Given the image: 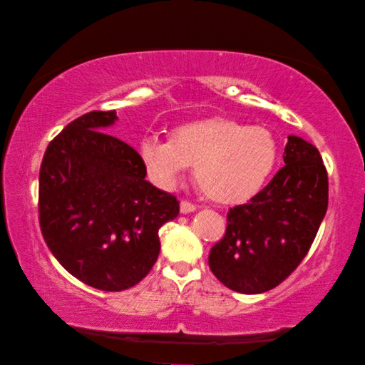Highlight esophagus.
<instances>
[{
    "instance_id": "esophagus-1",
    "label": "esophagus",
    "mask_w": 365,
    "mask_h": 365,
    "mask_svg": "<svg viewBox=\"0 0 365 365\" xmlns=\"http://www.w3.org/2000/svg\"><path fill=\"white\" fill-rule=\"evenodd\" d=\"M197 208L195 204H192V202L189 200H181V212L182 213H189V212H194Z\"/></svg>"
}]
</instances>
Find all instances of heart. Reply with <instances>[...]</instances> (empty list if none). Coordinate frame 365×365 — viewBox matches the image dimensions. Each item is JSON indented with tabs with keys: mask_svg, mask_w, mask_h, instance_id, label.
Here are the masks:
<instances>
[{
	"mask_svg": "<svg viewBox=\"0 0 365 365\" xmlns=\"http://www.w3.org/2000/svg\"><path fill=\"white\" fill-rule=\"evenodd\" d=\"M143 166L155 184L171 187L190 165L200 189L217 202L247 200L264 186L277 160V142L262 126L225 118L184 124L175 139L147 134L139 143Z\"/></svg>",
	"mask_w": 365,
	"mask_h": 365,
	"instance_id": "b5f03b06",
	"label": "heart"
}]
</instances>
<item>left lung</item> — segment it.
I'll use <instances>...</instances> for the list:
<instances>
[{
  "label": "left lung",
  "instance_id": "1",
  "mask_svg": "<svg viewBox=\"0 0 365 365\" xmlns=\"http://www.w3.org/2000/svg\"><path fill=\"white\" fill-rule=\"evenodd\" d=\"M284 166L247 204L230 208L208 265L226 288L259 294L283 283L312 246L328 207V175L317 148L289 135Z\"/></svg>",
  "mask_w": 365,
  "mask_h": 365
}]
</instances>
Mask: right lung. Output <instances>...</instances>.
I'll return each instance as SVG.
<instances>
[{"label":"right lung","instance_id":"obj_1","mask_svg":"<svg viewBox=\"0 0 365 365\" xmlns=\"http://www.w3.org/2000/svg\"><path fill=\"white\" fill-rule=\"evenodd\" d=\"M116 111H91L48 143L38 222L48 249L73 277L101 291L135 286L160 254L158 230L176 218L175 195L145 181L140 155L106 133Z\"/></svg>","mask_w":365,"mask_h":365}]
</instances>
